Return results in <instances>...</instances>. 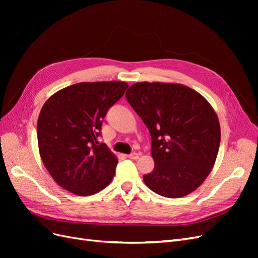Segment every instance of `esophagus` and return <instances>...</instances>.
Here are the masks:
<instances>
[{"mask_svg": "<svg viewBox=\"0 0 258 258\" xmlns=\"http://www.w3.org/2000/svg\"><path fill=\"white\" fill-rule=\"evenodd\" d=\"M127 157L130 158V159H138L139 158V154L138 153H131L130 155L127 156Z\"/></svg>", "mask_w": 258, "mask_h": 258, "instance_id": "obj_1", "label": "esophagus"}]
</instances>
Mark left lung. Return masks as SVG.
Wrapping results in <instances>:
<instances>
[{"mask_svg": "<svg viewBox=\"0 0 258 258\" xmlns=\"http://www.w3.org/2000/svg\"><path fill=\"white\" fill-rule=\"evenodd\" d=\"M126 98L152 137L155 167L143 176L145 185L167 198L196 190L220 148L221 127L213 107L199 92L176 83H136Z\"/></svg>", "mask_w": 258, "mask_h": 258, "instance_id": "8db88e82", "label": "left lung"}]
</instances>
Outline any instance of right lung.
Wrapping results in <instances>:
<instances>
[{
	"instance_id": "add662e5",
	"label": "right lung",
	"mask_w": 258,
	"mask_h": 258,
	"mask_svg": "<svg viewBox=\"0 0 258 258\" xmlns=\"http://www.w3.org/2000/svg\"><path fill=\"white\" fill-rule=\"evenodd\" d=\"M128 88L124 82L79 83L53 93L37 119L41 159L66 190L90 196L111 183L118 159L99 143L102 119Z\"/></svg>"
}]
</instances>
